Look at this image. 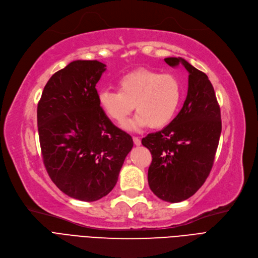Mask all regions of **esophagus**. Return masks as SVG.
Segmentation results:
<instances>
[{
  "label": "esophagus",
  "mask_w": 258,
  "mask_h": 258,
  "mask_svg": "<svg viewBox=\"0 0 258 258\" xmlns=\"http://www.w3.org/2000/svg\"><path fill=\"white\" fill-rule=\"evenodd\" d=\"M133 140H134V143H135V145H140L141 144V140L139 137H133Z\"/></svg>",
  "instance_id": "1"
}]
</instances>
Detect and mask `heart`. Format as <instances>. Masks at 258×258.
<instances>
[{
  "label": "heart",
  "mask_w": 258,
  "mask_h": 258,
  "mask_svg": "<svg viewBox=\"0 0 258 258\" xmlns=\"http://www.w3.org/2000/svg\"><path fill=\"white\" fill-rule=\"evenodd\" d=\"M117 84L118 91H100L98 103L103 113L120 125L136 107L138 114L127 124L131 130L167 125L181 102L182 85L172 74L138 69L122 76Z\"/></svg>",
  "instance_id": "1"
}]
</instances>
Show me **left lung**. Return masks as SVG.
<instances>
[{"mask_svg":"<svg viewBox=\"0 0 258 258\" xmlns=\"http://www.w3.org/2000/svg\"><path fill=\"white\" fill-rule=\"evenodd\" d=\"M164 61L172 67L181 64L187 71L186 99L169 125L141 142L153 158L148 173L152 192L174 204L193 196L205 183L214 163L221 119L208 76L180 57Z\"/></svg>","mask_w":258,"mask_h":258,"instance_id":"8db88e82","label":"left lung"}]
</instances>
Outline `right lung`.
Returning a JSON list of instances; mask_svg holds the SVG:
<instances>
[{"label":"right lung","instance_id":"1","mask_svg":"<svg viewBox=\"0 0 258 258\" xmlns=\"http://www.w3.org/2000/svg\"><path fill=\"white\" fill-rule=\"evenodd\" d=\"M105 67L97 60L71 62L51 76L38 103L44 165L64 194L82 201L114 188L134 145L99 106L96 84Z\"/></svg>","mask_w":258,"mask_h":258}]
</instances>
